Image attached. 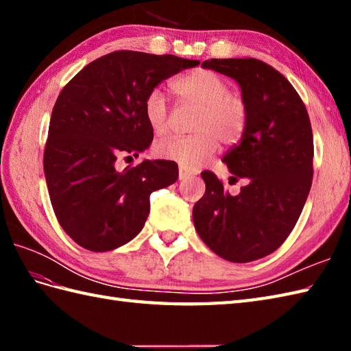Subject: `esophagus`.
I'll return each instance as SVG.
<instances>
[{
  "label": "esophagus",
  "mask_w": 351,
  "mask_h": 351,
  "mask_svg": "<svg viewBox=\"0 0 351 351\" xmlns=\"http://www.w3.org/2000/svg\"><path fill=\"white\" fill-rule=\"evenodd\" d=\"M196 173L195 171H191L190 169H185V167H180V180L181 181H185V180H189V178H191V176H195Z\"/></svg>",
  "instance_id": "34e87169"
}]
</instances>
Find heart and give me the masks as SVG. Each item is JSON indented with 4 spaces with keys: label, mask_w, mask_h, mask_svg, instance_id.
I'll use <instances>...</instances> for the list:
<instances>
[{
    "label": "heart",
    "mask_w": 351,
    "mask_h": 351,
    "mask_svg": "<svg viewBox=\"0 0 351 351\" xmlns=\"http://www.w3.org/2000/svg\"><path fill=\"white\" fill-rule=\"evenodd\" d=\"M171 90L181 104L197 108L193 123L196 134L171 137L155 145V154L175 161L185 169H197L213 158L219 138L232 145L241 138L247 123V106L241 96L229 92V86L217 73L206 69L193 71L171 83ZM145 117L156 136L169 131V108L158 88L145 99Z\"/></svg>",
    "instance_id": "1"
}]
</instances>
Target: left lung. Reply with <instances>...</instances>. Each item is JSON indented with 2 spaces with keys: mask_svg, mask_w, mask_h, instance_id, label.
Returning <instances> with one entry per match:
<instances>
[{
  "mask_svg": "<svg viewBox=\"0 0 351 351\" xmlns=\"http://www.w3.org/2000/svg\"><path fill=\"white\" fill-rule=\"evenodd\" d=\"M202 68L235 80L247 106L240 143L223 156L232 176L244 181L229 195L213 171H202L204 197L193 208L202 241L230 263L270 255L299 220L312 185L314 138L306 107L280 72L256 58H213Z\"/></svg>",
  "mask_w": 351,
  "mask_h": 351,
  "instance_id": "1",
  "label": "left lung"
}]
</instances>
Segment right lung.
I'll list each match as a JSON object with an SVG mask.
<instances>
[{
	"instance_id": "obj_1",
	"label": "right lung",
	"mask_w": 351,
	"mask_h": 351,
	"mask_svg": "<svg viewBox=\"0 0 351 351\" xmlns=\"http://www.w3.org/2000/svg\"><path fill=\"white\" fill-rule=\"evenodd\" d=\"M200 62L176 56L114 51L88 63L52 108L43 170L56 217L73 241L108 252L145 226L151 193L178 180V164L145 160L116 170L121 155L138 156L154 132L145 99L161 81Z\"/></svg>"
}]
</instances>
